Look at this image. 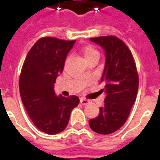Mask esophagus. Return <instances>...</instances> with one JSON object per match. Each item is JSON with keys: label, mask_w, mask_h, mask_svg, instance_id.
<instances>
[{"label": "esophagus", "mask_w": 160, "mask_h": 160, "mask_svg": "<svg viewBox=\"0 0 160 160\" xmlns=\"http://www.w3.org/2000/svg\"><path fill=\"white\" fill-rule=\"evenodd\" d=\"M80 101V104H82V105H87V104H88L89 103H90V101L87 100V99H86V98H81Z\"/></svg>", "instance_id": "obj_1"}]
</instances>
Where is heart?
<instances>
[{
  "label": "heart",
  "mask_w": 160,
  "mask_h": 160,
  "mask_svg": "<svg viewBox=\"0 0 160 160\" xmlns=\"http://www.w3.org/2000/svg\"><path fill=\"white\" fill-rule=\"evenodd\" d=\"M84 56H85V59L86 61L88 59H90L92 57H93V56H99V54L98 52V50L92 48V47H91V46H88V47H86L85 49H84Z\"/></svg>",
  "instance_id": "b5f03b06"
}]
</instances>
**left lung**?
<instances>
[{
  "label": "left lung",
  "mask_w": 160,
  "mask_h": 160,
  "mask_svg": "<svg viewBox=\"0 0 160 160\" xmlns=\"http://www.w3.org/2000/svg\"><path fill=\"white\" fill-rule=\"evenodd\" d=\"M90 40L104 50L105 63L101 77L104 87L101 92L106 97L98 116L91 119L89 125L98 134H112L125 123L135 102L139 87L137 69L130 50L117 37H98Z\"/></svg>",
  "instance_id": "1"
}]
</instances>
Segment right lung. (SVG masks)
Masks as SVG:
<instances>
[{
    "label": "right lung",
    "instance_id": "obj_1",
    "mask_svg": "<svg viewBox=\"0 0 160 160\" xmlns=\"http://www.w3.org/2000/svg\"><path fill=\"white\" fill-rule=\"evenodd\" d=\"M75 40L42 38L27 54L19 77V93L30 118L39 130L56 134L66 128L71 111L80 103L77 96H56L54 84L63 71Z\"/></svg>",
    "mask_w": 160,
    "mask_h": 160
}]
</instances>
